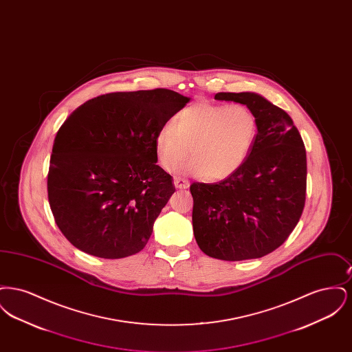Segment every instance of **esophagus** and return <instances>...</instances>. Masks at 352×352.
<instances>
[{
  "label": "esophagus",
  "mask_w": 352,
  "mask_h": 352,
  "mask_svg": "<svg viewBox=\"0 0 352 352\" xmlns=\"http://www.w3.org/2000/svg\"><path fill=\"white\" fill-rule=\"evenodd\" d=\"M174 186L177 188H187L190 184H188V181H186V179L181 178V177H174Z\"/></svg>",
  "instance_id": "34e87169"
}]
</instances>
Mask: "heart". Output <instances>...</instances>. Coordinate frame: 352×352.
<instances>
[{
	"label": "heart",
	"mask_w": 352,
	"mask_h": 352,
	"mask_svg": "<svg viewBox=\"0 0 352 352\" xmlns=\"http://www.w3.org/2000/svg\"><path fill=\"white\" fill-rule=\"evenodd\" d=\"M257 134L258 121L250 107L195 101L155 134V158L165 171H173L188 154L181 173L223 181L245 164Z\"/></svg>",
	"instance_id": "heart-1"
}]
</instances>
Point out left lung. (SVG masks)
I'll return each instance as SVG.
<instances>
[{"label": "left lung", "instance_id": "left-lung-1", "mask_svg": "<svg viewBox=\"0 0 352 352\" xmlns=\"http://www.w3.org/2000/svg\"><path fill=\"white\" fill-rule=\"evenodd\" d=\"M217 100L250 107L258 134L245 164L217 184L194 182L192 227L207 256L241 261L277 250L296 228L306 199V149L284 109L252 92H219Z\"/></svg>", "mask_w": 352, "mask_h": 352}]
</instances>
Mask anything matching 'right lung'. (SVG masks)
<instances>
[{"label":"right lung","mask_w":352,"mask_h":352,"mask_svg":"<svg viewBox=\"0 0 352 352\" xmlns=\"http://www.w3.org/2000/svg\"><path fill=\"white\" fill-rule=\"evenodd\" d=\"M188 101L165 88L112 92L66 118L54 140L47 192L74 247L101 258L144 250L175 191L157 165L154 138Z\"/></svg>","instance_id":"right-lung-1"}]
</instances>
